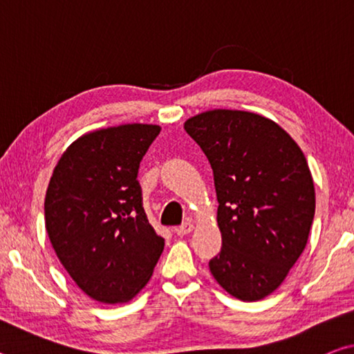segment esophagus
<instances>
[{"instance_id":"34e87169","label":"esophagus","mask_w":354,"mask_h":354,"mask_svg":"<svg viewBox=\"0 0 354 354\" xmlns=\"http://www.w3.org/2000/svg\"><path fill=\"white\" fill-rule=\"evenodd\" d=\"M192 230H194V223H192V221H184L181 226L175 227V232L178 236H185V234H189Z\"/></svg>"}]
</instances>
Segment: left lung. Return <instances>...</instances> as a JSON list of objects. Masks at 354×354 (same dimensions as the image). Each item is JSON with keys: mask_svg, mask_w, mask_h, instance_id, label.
Instances as JSON below:
<instances>
[{"mask_svg": "<svg viewBox=\"0 0 354 354\" xmlns=\"http://www.w3.org/2000/svg\"><path fill=\"white\" fill-rule=\"evenodd\" d=\"M184 129L214 171L221 251L212 277L232 297L256 301L277 290L306 247L315 192L295 140L262 115L215 109Z\"/></svg>", "mask_w": 354, "mask_h": 354, "instance_id": "8db88e82", "label": "left lung"}]
</instances>
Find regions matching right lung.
Here are the masks:
<instances>
[{"label":"right lung","instance_id":"add662e5","mask_svg":"<svg viewBox=\"0 0 354 354\" xmlns=\"http://www.w3.org/2000/svg\"><path fill=\"white\" fill-rule=\"evenodd\" d=\"M156 124L93 131L59 159L45 196V226L59 261L82 292L124 303L151 278L165 241L143 211L139 167Z\"/></svg>","mask_w":354,"mask_h":354}]
</instances>
